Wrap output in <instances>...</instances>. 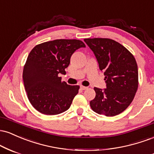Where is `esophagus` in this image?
I'll use <instances>...</instances> for the list:
<instances>
[{
    "label": "esophagus",
    "mask_w": 154,
    "mask_h": 154,
    "mask_svg": "<svg viewBox=\"0 0 154 154\" xmlns=\"http://www.w3.org/2000/svg\"><path fill=\"white\" fill-rule=\"evenodd\" d=\"M80 88H81V90H82V91H84V90L88 89V87H85V86L81 85V86H80Z\"/></svg>",
    "instance_id": "esophagus-1"
}]
</instances>
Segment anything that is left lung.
Segmentation results:
<instances>
[{
	"label": "left lung",
	"instance_id": "8db88e82",
	"mask_svg": "<svg viewBox=\"0 0 154 154\" xmlns=\"http://www.w3.org/2000/svg\"><path fill=\"white\" fill-rule=\"evenodd\" d=\"M84 41L94 53L106 83L104 90L94 88L95 97L90 102L91 109L106 116L118 115L130 105L138 88L135 57L111 39L88 38Z\"/></svg>",
	"mask_w": 154,
	"mask_h": 154
}]
</instances>
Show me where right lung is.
I'll use <instances>...</instances> for the list:
<instances>
[{"instance_id":"1","label":"right lung","mask_w":154,"mask_h":154,"mask_svg":"<svg viewBox=\"0 0 154 154\" xmlns=\"http://www.w3.org/2000/svg\"><path fill=\"white\" fill-rule=\"evenodd\" d=\"M85 47L81 40L59 39L38 44L30 51L22 77L28 99L37 111L56 115L69 109L79 86L67 85L59 75L66 74L74 52Z\"/></svg>"}]
</instances>
